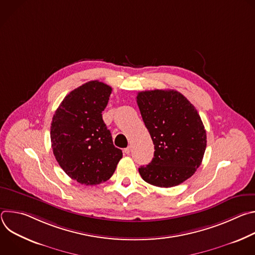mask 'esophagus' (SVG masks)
<instances>
[{"instance_id":"1","label":"esophagus","mask_w":255,"mask_h":255,"mask_svg":"<svg viewBox=\"0 0 255 255\" xmlns=\"http://www.w3.org/2000/svg\"><path fill=\"white\" fill-rule=\"evenodd\" d=\"M124 152L126 153V154H129L130 152H131V147L130 146H128V147H126L125 149H124Z\"/></svg>"}]
</instances>
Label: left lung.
<instances>
[{"label": "left lung", "mask_w": 255, "mask_h": 255, "mask_svg": "<svg viewBox=\"0 0 255 255\" xmlns=\"http://www.w3.org/2000/svg\"><path fill=\"white\" fill-rule=\"evenodd\" d=\"M137 105L154 144V157L139 167L146 183L175 187L201 165L207 146L206 130L190 101L173 90L138 93Z\"/></svg>", "instance_id": "8db88e82"}]
</instances>
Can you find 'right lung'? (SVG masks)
<instances>
[{
  "mask_svg": "<svg viewBox=\"0 0 255 255\" xmlns=\"http://www.w3.org/2000/svg\"><path fill=\"white\" fill-rule=\"evenodd\" d=\"M111 93L102 82H88L63 99L52 118L53 154L64 172L82 185L108 180L123 156L102 117Z\"/></svg>",
  "mask_w": 255,
  "mask_h": 255,
  "instance_id": "add662e5",
  "label": "right lung"
}]
</instances>
